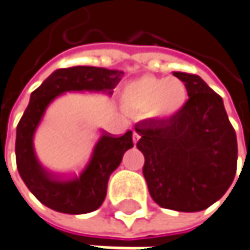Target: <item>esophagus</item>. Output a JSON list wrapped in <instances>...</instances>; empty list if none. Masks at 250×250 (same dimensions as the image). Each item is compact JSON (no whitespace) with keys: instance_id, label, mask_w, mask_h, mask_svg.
<instances>
[{"instance_id":"esophagus-1","label":"esophagus","mask_w":250,"mask_h":250,"mask_svg":"<svg viewBox=\"0 0 250 250\" xmlns=\"http://www.w3.org/2000/svg\"><path fill=\"white\" fill-rule=\"evenodd\" d=\"M139 140H140V134L136 131V130H134V131H133V143H134V144H137V141H139Z\"/></svg>"}]
</instances>
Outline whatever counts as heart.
<instances>
[{
  "label": "heart",
  "instance_id": "heart-1",
  "mask_svg": "<svg viewBox=\"0 0 250 250\" xmlns=\"http://www.w3.org/2000/svg\"><path fill=\"white\" fill-rule=\"evenodd\" d=\"M125 103L134 110H147L150 117L169 119L180 113L188 99L187 86L178 78L141 76L130 82L123 92Z\"/></svg>",
  "mask_w": 250,
  "mask_h": 250
}]
</instances>
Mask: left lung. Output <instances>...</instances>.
I'll return each instance as SVG.
<instances>
[{"mask_svg":"<svg viewBox=\"0 0 250 250\" xmlns=\"http://www.w3.org/2000/svg\"><path fill=\"white\" fill-rule=\"evenodd\" d=\"M188 100L166 120L136 125L143 174L151 198L180 212L207 209L224 197L236 174L238 143L222 97L197 75L174 72Z\"/></svg>","mask_w":250,"mask_h":250,"instance_id":"8db88e82","label":"left lung"}]
</instances>
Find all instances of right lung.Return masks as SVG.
Here are the masks:
<instances>
[{
	"mask_svg": "<svg viewBox=\"0 0 250 250\" xmlns=\"http://www.w3.org/2000/svg\"><path fill=\"white\" fill-rule=\"evenodd\" d=\"M123 75L122 70L106 67L58 69L31 93L29 104L17 125V168L28 189L53 211L72 215L96 211L106 198L110 174L120 166L125 151L133 147V133L127 131L114 137L103 131L96 140L89 161L79 172L51 174L42 167L34 148V136L46 107L55 97L72 90L111 95Z\"/></svg>",
	"mask_w": 250,
	"mask_h": 250,
	"instance_id": "add662e5",
	"label": "right lung"
}]
</instances>
